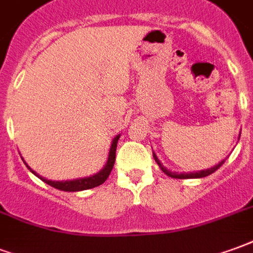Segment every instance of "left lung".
<instances>
[{
	"label": "left lung",
	"mask_w": 253,
	"mask_h": 253,
	"mask_svg": "<svg viewBox=\"0 0 253 253\" xmlns=\"http://www.w3.org/2000/svg\"><path fill=\"white\" fill-rule=\"evenodd\" d=\"M154 159L155 162L158 163V166L160 167V169H162L166 175H169V176H171V178H175V179H195V178H205V176H208V175L213 174L215 169H220L225 162V160H222V162H220L218 165H215L214 167H210V169H201V171H193V172H174V171H169V169H166L165 166L160 163V160L158 159V156H156L155 152H154Z\"/></svg>",
	"instance_id": "8db88e82"
}]
</instances>
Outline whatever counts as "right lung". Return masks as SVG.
<instances>
[{"instance_id": "1", "label": "right lung", "mask_w": 253, "mask_h": 253, "mask_svg": "<svg viewBox=\"0 0 253 253\" xmlns=\"http://www.w3.org/2000/svg\"><path fill=\"white\" fill-rule=\"evenodd\" d=\"M120 139V134H117L116 137L112 141V144H110V149H109V155H108V160H106V165L104 166V169H99L97 174L90 175V176H84V178H78V179H70V180H51V179H45L43 176H40L38 172H35L31 167H29L27 163H25V160H24V163L25 166L28 167V169L38 176L39 179H42L43 182H45L47 185L52 186L55 189L62 190V191H82V190H88V189H93V187H97V186L102 185L105 180L108 179L109 174H110V171L113 169L114 162H116V148H117V143H119ZM23 159V158H21Z\"/></svg>"}]
</instances>
